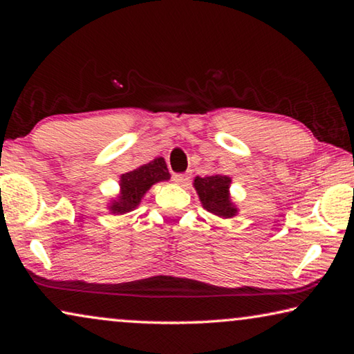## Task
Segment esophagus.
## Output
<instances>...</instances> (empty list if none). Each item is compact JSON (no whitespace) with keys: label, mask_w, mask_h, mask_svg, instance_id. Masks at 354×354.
Instances as JSON below:
<instances>
[{"label":"esophagus","mask_w":354,"mask_h":354,"mask_svg":"<svg viewBox=\"0 0 354 354\" xmlns=\"http://www.w3.org/2000/svg\"><path fill=\"white\" fill-rule=\"evenodd\" d=\"M189 179H190L189 173H175V175H173V181L178 183V184L189 183Z\"/></svg>","instance_id":"obj_1"}]
</instances>
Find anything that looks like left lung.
Instances as JSON below:
<instances>
[{
	"label": "left lung",
	"instance_id": "8db88e82",
	"mask_svg": "<svg viewBox=\"0 0 354 354\" xmlns=\"http://www.w3.org/2000/svg\"><path fill=\"white\" fill-rule=\"evenodd\" d=\"M231 179L225 175H214L195 178V189L198 192L203 207L218 217H234L237 209L232 206L230 200Z\"/></svg>",
	"mask_w": 354,
	"mask_h": 354
}]
</instances>
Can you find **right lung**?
<instances>
[{"label":"right lung","instance_id":"add662e5","mask_svg":"<svg viewBox=\"0 0 354 354\" xmlns=\"http://www.w3.org/2000/svg\"><path fill=\"white\" fill-rule=\"evenodd\" d=\"M170 179L169 169L162 158L151 160L149 164L139 167L129 173H124L120 179L122 192L118 198L111 205L113 214H127L139 205L142 196L153 184Z\"/></svg>","mask_w":354,"mask_h":354}]
</instances>
